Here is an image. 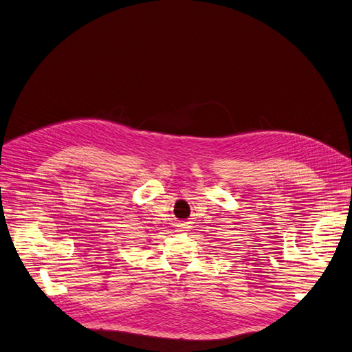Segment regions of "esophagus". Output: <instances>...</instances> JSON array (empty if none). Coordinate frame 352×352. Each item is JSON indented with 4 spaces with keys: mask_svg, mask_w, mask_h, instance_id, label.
<instances>
[{
    "mask_svg": "<svg viewBox=\"0 0 352 352\" xmlns=\"http://www.w3.org/2000/svg\"><path fill=\"white\" fill-rule=\"evenodd\" d=\"M182 228H184V225H182Z\"/></svg>",
    "mask_w": 352,
    "mask_h": 352,
    "instance_id": "esophagus-1",
    "label": "esophagus"
}]
</instances>
